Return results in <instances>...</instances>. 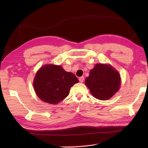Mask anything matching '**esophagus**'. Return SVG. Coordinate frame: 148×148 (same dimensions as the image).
Listing matches in <instances>:
<instances>
[{"mask_svg":"<svg viewBox=\"0 0 148 148\" xmlns=\"http://www.w3.org/2000/svg\"><path fill=\"white\" fill-rule=\"evenodd\" d=\"M84 77L83 76H81L79 78V82H81V83H83L84 81Z\"/></svg>","mask_w":148,"mask_h":148,"instance_id":"34e87169","label":"esophagus"}]
</instances>
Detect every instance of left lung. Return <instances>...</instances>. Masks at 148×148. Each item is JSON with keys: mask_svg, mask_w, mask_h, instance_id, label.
Listing matches in <instances>:
<instances>
[{"mask_svg": "<svg viewBox=\"0 0 148 148\" xmlns=\"http://www.w3.org/2000/svg\"><path fill=\"white\" fill-rule=\"evenodd\" d=\"M85 84L96 99L108 100L120 88V75L111 65L97 64L90 71Z\"/></svg>", "mask_w": 148, "mask_h": 148, "instance_id": "obj_1", "label": "left lung"}]
</instances>
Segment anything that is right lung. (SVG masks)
Returning a JSON list of instances; mask_svg holds the SVG:
<instances>
[{"instance_id":"right-lung-1","label":"right lung","mask_w":148,"mask_h":148,"mask_svg":"<svg viewBox=\"0 0 148 148\" xmlns=\"http://www.w3.org/2000/svg\"><path fill=\"white\" fill-rule=\"evenodd\" d=\"M74 74L66 72L62 66L45 65L37 72L34 87L42 101L56 104L69 95L71 88L78 83Z\"/></svg>"}]
</instances>
